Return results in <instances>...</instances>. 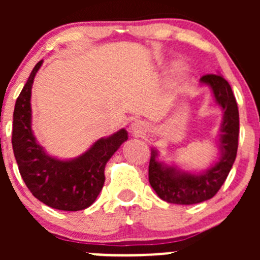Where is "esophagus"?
Segmentation results:
<instances>
[{"instance_id": "obj_1", "label": "esophagus", "mask_w": 260, "mask_h": 260, "mask_svg": "<svg viewBox=\"0 0 260 260\" xmlns=\"http://www.w3.org/2000/svg\"><path fill=\"white\" fill-rule=\"evenodd\" d=\"M131 129H132V132L135 133V135H143V133L147 132V125L145 123L142 122H135L132 123V125H131Z\"/></svg>"}]
</instances>
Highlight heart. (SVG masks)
<instances>
[{
  "label": "heart",
  "instance_id": "1",
  "mask_svg": "<svg viewBox=\"0 0 260 260\" xmlns=\"http://www.w3.org/2000/svg\"><path fill=\"white\" fill-rule=\"evenodd\" d=\"M176 73L179 75H185L186 74V68L183 67V65H177L176 67Z\"/></svg>",
  "mask_w": 260,
  "mask_h": 260
}]
</instances>
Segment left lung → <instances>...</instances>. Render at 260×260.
Wrapping results in <instances>:
<instances>
[{"label":"left lung","instance_id":"obj_1","mask_svg":"<svg viewBox=\"0 0 260 260\" xmlns=\"http://www.w3.org/2000/svg\"><path fill=\"white\" fill-rule=\"evenodd\" d=\"M200 83L210 86L215 102L222 109V122L216 142L220 156L205 171L188 172L176 165L170 166L159 161L158 151L152 148L149 183L158 198L170 204L192 205L211 199L225 182L237 157L239 111L232 86L219 74L204 75Z\"/></svg>","mask_w":260,"mask_h":260}]
</instances>
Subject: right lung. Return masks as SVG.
I'll return each mask as SVG.
<instances>
[{"mask_svg": "<svg viewBox=\"0 0 260 260\" xmlns=\"http://www.w3.org/2000/svg\"><path fill=\"white\" fill-rule=\"evenodd\" d=\"M41 65L43 60L35 65L15 104L12 148L18 171L31 193L45 205L64 211L84 210L98 198L106 181L107 162L128 140V132L122 128L109 137L99 138L72 159L46 153L31 128V89Z\"/></svg>", "mask_w": 260, "mask_h": 260, "instance_id": "add662e5", "label": "right lung"}]
</instances>
